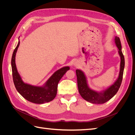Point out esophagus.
Returning <instances> with one entry per match:
<instances>
[{"instance_id": "obj_1", "label": "esophagus", "mask_w": 135, "mask_h": 135, "mask_svg": "<svg viewBox=\"0 0 135 135\" xmlns=\"http://www.w3.org/2000/svg\"><path fill=\"white\" fill-rule=\"evenodd\" d=\"M74 65H75V66H76L77 64H74Z\"/></svg>"}]
</instances>
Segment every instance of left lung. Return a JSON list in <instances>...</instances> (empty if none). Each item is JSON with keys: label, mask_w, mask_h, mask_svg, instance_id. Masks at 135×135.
<instances>
[{"label": "left lung", "mask_w": 135, "mask_h": 135, "mask_svg": "<svg viewBox=\"0 0 135 135\" xmlns=\"http://www.w3.org/2000/svg\"><path fill=\"white\" fill-rule=\"evenodd\" d=\"M115 41L117 47L119 50L118 52L120 56L121 60L119 75L114 84L108 88L107 90H105L103 93H99L92 90L88 86L86 78L84 73L80 70H76L78 88L79 92L84 100L90 103L98 104L105 103L115 95L120 87L122 79H123L124 57L122 52V46L119 38L115 36Z\"/></svg>", "instance_id": "1"}]
</instances>
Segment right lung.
<instances>
[{"instance_id":"add662e5","label":"right lung","mask_w":135,"mask_h":135,"mask_svg":"<svg viewBox=\"0 0 135 135\" xmlns=\"http://www.w3.org/2000/svg\"><path fill=\"white\" fill-rule=\"evenodd\" d=\"M19 45L20 42L15 49L11 60L12 76L17 91L26 100L33 103L40 104L53 100L56 96L59 81L69 70V67H64L56 71L44 87H36L25 83L17 72L15 63L16 53Z\"/></svg>"}]
</instances>
